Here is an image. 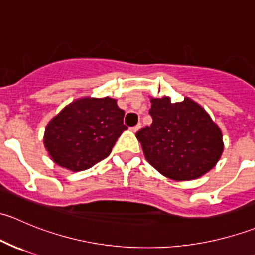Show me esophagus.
<instances>
[{
    "label": "esophagus",
    "instance_id": "34e87169",
    "mask_svg": "<svg viewBox=\"0 0 255 255\" xmlns=\"http://www.w3.org/2000/svg\"><path fill=\"white\" fill-rule=\"evenodd\" d=\"M140 127H142V125H140V123H138V125H135V126H133V127H130V129H132L133 132H137V130L139 129Z\"/></svg>",
    "mask_w": 255,
    "mask_h": 255
}]
</instances>
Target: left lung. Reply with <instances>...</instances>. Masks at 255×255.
I'll list each match as a JSON object with an SVG mask.
<instances>
[{"label": "left lung", "mask_w": 255, "mask_h": 255, "mask_svg": "<svg viewBox=\"0 0 255 255\" xmlns=\"http://www.w3.org/2000/svg\"><path fill=\"white\" fill-rule=\"evenodd\" d=\"M150 126L137 132L146 160L164 176L192 180L217 164L223 151L222 133L206 111L189 99L171 104L151 99Z\"/></svg>", "instance_id": "1"}]
</instances>
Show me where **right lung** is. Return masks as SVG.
Instances as JSON below:
<instances>
[{
    "label": "right lung",
    "instance_id": "add662e5",
    "mask_svg": "<svg viewBox=\"0 0 255 255\" xmlns=\"http://www.w3.org/2000/svg\"><path fill=\"white\" fill-rule=\"evenodd\" d=\"M115 99L71 102L45 128L44 145L54 163L71 171L91 168L111 154L127 126Z\"/></svg>",
    "mask_w": 255,
    "mask_h": 255
}]
</instances>
